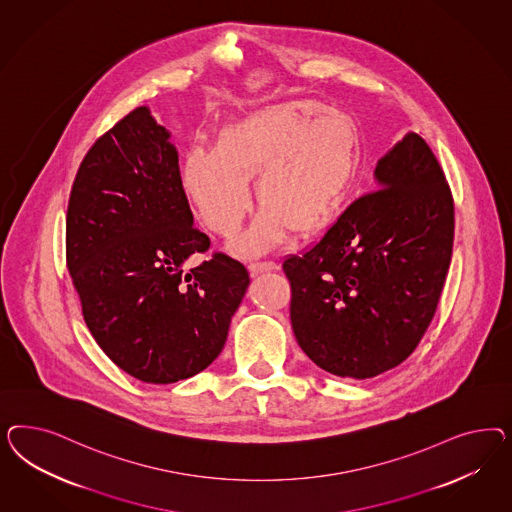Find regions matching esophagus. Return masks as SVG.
<instances>
[{
	"mask_svg": "<svg viewBox=\"0 0 512 512\" xmlns=\"http://www.w3.org/2000/svg\"><path fill=\"white\" fill-rule=\"evenodd\" d=\"M276 268H278V264L274 263V261H257V263L249 264V272H251V276H259V274L270 272V270H276Z\"/></svg>",
	"mask_w": 512,
	"mask_h": 512,
	"instance_id": "1",
	"label": "esophagus"
}]
</instances>
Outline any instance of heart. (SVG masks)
Masks as SVG:
<instances>
[{"label": "heart", "instance_id": "1", "mask_svg": "<svg viewBox=\"0 0 512 512\" xmlns=\"http://www.w3.org/2000/svg\"><path fill=\"white\" fill-rule=\"evenodd\" d=\"M358 127L353 116L315 101L253 112L219 131L216 146L195 144L182 161V186L204 225L231 238L251 208L248 178L263 206L244 240L259 251L285 229H319L355 178Z\"/></svg>", "mask_w": 512, "mask_h": 512}]
</instances>
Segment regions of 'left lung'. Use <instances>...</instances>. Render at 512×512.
<instances>
[{"instance_id":"obj_1","label":"left lung","mask_w":512,"mask_h":512,"mask_svg":"<svg viewBox=\"0 0 512 512\" xmlns=\"http://www.w3.org/2000/svg\"><path fill=\"white\" fill-rule=\"evenodd\" d=\"M379 189L283 261L291 325L325 372L370 379L402 364L434 319L454 242V201L432 148L407 133L375 167Z\"/></svg>"}]
</instances>
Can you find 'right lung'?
Wrapping results in <instances>:
<instances>
[{"label":"right lung","instance_id":"right-lung-1","mask_svg":"<svg viewBox=\"0 0 512 512\" xmlns=\"http://www.w3.org/2000/svg\"><path fill=\"white\" fill-rule=\"evenodd\" d=\"M193 227L178 152L146 107L93 142L67 206L65 259L93 340L124 372L169 385L221 353L246 266Z\"/></svg>","mask_w":512,"mask_h":512}]
</instances>
